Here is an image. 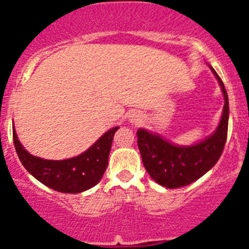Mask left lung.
Returning <instances> with one entry per match:
<instances>
[{
    "label": "left lung",
    "mask_w": 249,
    "mask_h": 249,
    "mask_svg": "<svg viewBox=\"0 0 249 249\" xmlns=\"http://www.w3.org/2000/svg\"><path fill=\"white\" fill-rule=\"evenodd\" d=\"M212 71L221 85L224 107L218 128L210 138L195 146L178 147L146 129L137 131V143L144 168L160 186L178 188L197 181L217 163L223 152L228 132V96L221 77L214 70Z\"/></svg>",
    "instance_id": "obj_1"
}]
</instances>
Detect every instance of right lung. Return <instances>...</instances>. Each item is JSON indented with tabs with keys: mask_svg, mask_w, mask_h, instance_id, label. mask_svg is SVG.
Here are the masks:
<instances>
[{
	"mask_svg": "<svg viewBox=\"0 0 249 249\" xmlns=\"http://www.w3.org/2000/svg\"><path fill=\"white\" fill-rule=\"evenodd\" d=\"M118 127L109 129L82 155L63 160H48L30 155L13 128V143L21 163L36 179L57 192L80 193L98 183L108 164L113 136Z\"/></svg>",
	"mask_w": 249,
	"mask_h": 249,
	"instance_id": "add662e5",
	"label": "right lung"
}]
</instances>
